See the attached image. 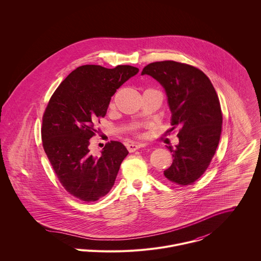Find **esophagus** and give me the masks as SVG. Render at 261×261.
<instances>
[{
  "instance_id": "obj_1",
  "label": "esophagus",
  "mask_w": 261,
  "mask_h": 261,
  "mask_svg": "<svg viewBox=\"0 0 261 261\" xmlns=\"http://www.w3.org/2000/svg\"><path fill=\"white\" fill-rule=\"evenodd\" d=\"M142 147H144V145H142V144H137V143H130V144L127 145L126 148H127L129 152H133V151H135V150H137V149H141Z\"/></svg>"
}]
</instances>
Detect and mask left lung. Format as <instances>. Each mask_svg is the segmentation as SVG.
<instances>
[{
  "instance_id": "left-lung-1",
  "label": "left lung",
  "mask_w": 261,
  "mask_h": 261,
  "mask_svg": "<svg viewBox=\"0 0 261 261\" xmlns=\"http://www.w3.org/2000/svg\"><path fill=\"white\" fill-rule=\"evenodd\" d=\"M145 74L165 88L171 130L179 128V145L168 147L174 160L164 175L178 185H191L205 173L220 141L222 112L216 90L203 71L172 60L149 63Z\"/></svg>"
}]
</instances>
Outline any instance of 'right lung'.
I'll return each mask as SVG.
<instances>
[{
  "instance_id": "add662e5",
  "label": "right lung",
  "mask_w": 261,
  "mask_h": 261,
  "mask_svg": "<svg viewBox=\"0 0 261 261\" xmlns=\"http://www.w3.org/2000/svg\"><path fill=\"white\" fill-rule=\"evenodd\" d=\"M139 72L129 65L109 69L100 65L79 66L51 96L43 114L41 136L48 160L64 189L84 202L106 196L114 185L126 148L112 141L93 156L90 139L105 117L112 96Z\"/></svg>"
}]
</instances>
